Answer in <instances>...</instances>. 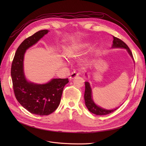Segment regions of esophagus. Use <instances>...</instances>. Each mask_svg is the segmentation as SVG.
<instances>
[{
	"label": "esophagus",
	"instance_id": "obj_1",
	"mask_svg": "<svg viewBox=\"0 0 146 146\" xmlns=\"http://www.w3.org/2000/svg\"><path fill=\"white\" fill-rule=\"evenodd\" d=\"M79 74H80V73H79V72H72L71 74H70V76L69 77L70 80H72V79H74V78L78 77L79 76Z\"/></svg>",
	"mask_w": 146,
	"mask_h": 146
}]
</instances>
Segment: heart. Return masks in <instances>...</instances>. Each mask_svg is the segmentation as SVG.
Instances as JSON below:
<instances>
[{
  "label": "heart",
  "mask_w": 146,
  "mask_h": 146,
  "mask_svg": "<svg viewBox=\"0 0 146 146\" xmlns=\"http://www.w3.org/2000/svg\"><path fill=\"white\" fill-rule=\"evenodd\" d=\"M85 46L84 45H75L66 48L64 50V55L66 58H74L78 55L79 52Z\"/></svg>",
  "instance_id": "heart-1"
}]
</instances>
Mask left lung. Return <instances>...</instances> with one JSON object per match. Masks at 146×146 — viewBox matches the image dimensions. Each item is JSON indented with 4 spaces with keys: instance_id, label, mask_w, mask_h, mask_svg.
I'll return each mask as SVG.
<instances>
[{
    "instance_id": "1",
    "label": "left lung",
    "mask_w": 146,
    "mask_h": 146,
    "mask_svg": "<svg viewBox=\"0 0 146 146\" xmlns=\"http://www.w3.org/2000/svg\"><path fill=\"white\" fill-rule=\"evenodd\" d=\"M113 45L111 48H125L127 51L129 53V54L133 60V55L130 48L128 47L126 44L122 41L121 39H119L116 37L113 36ZM84 99L85 101V105L86 106L87 108L90 112L92 113L95 114L96 115H106V114H108L111 113L116 110L118 108H116L113 110H107L99 107L97 105L94 100H92V90L90 86V84L89 82H85V94H84Z\"/></svg>"
}]
</instances>
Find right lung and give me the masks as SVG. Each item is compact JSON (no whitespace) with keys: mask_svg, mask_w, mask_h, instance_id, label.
Returning a JSON list of instances; mask_svg holds the SVG:
<instances>
[{"mask_svg":"<svg viewBox=\"0 0 146 146\" xmlns=\"http://www.w3.org/2000/svg\"><path fill=\"white\" fill-rule=\"evenodd\" d=\"M48 32V30L38 31L25 39L17 48L11 69L17 100L27 111L39 116L48 115L58 108L64 87L69 82L68 78H54L45 84H36L25 78L23 63L25 52Z\"/></svg>","mask_w":146,"mask_h":146,"instance_id":"1","label":"right lung"}]
</instances>
